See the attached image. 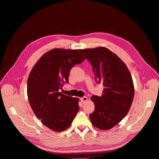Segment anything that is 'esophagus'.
Masks as SVG:
<instances>
[{
  "label": "esophagus",
  "instance_id": "34e87169",
  "mask_svg": "<svg viewBox=\"0 0 159 159\" xmlns=\"http://www.w3.org/2000/svg\"><path fill=\"white\" fill-rule=\"evenodd\" d=\"M80 100H81V102H82L83 103H85L86 102H88V98L87 97H83V98H80Z\"/></svg>",
  "mask_w": 159,
  "mask_h": 159
}]
</instances>
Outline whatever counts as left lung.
Instances as JSON below:
<instances>
[{"instance_id":"left-lung-1","label":"left lung","mask_w":159,"mask_h":159,"mask_svg":"<svg viewBox=\"0 0 159 159\" xmlns=\"http://www.w3.org/2000/svg\"><path fill=\"white\" fill-rule=\"evenodd\" d=\"M89 60L95 78L103 85L102 96L93 95L94 111L89 115L93 125L101 130L113 128L126 116L131 108L134 88L126 64L105 47L81 49Z\"/></svg>"}]
</instances>
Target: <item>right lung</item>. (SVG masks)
<instances>
[{
    "label": "right lung",
    "instance_id": "obj_1",
    "mask_svg": "<svg viewBox=\"0 0 159 159\" xmlns=\"http://www.w3.org/2000/svg\"><path fill=\"white\" fill-rule=\"evenodd\" d=\"M85 59L78 50L52 49L38 60L28 76L27 95L31 108L42 123L52 131L69 128L78 112L79 99L59 89L68 81L72 67Z\"/></svg>",
    "mask_w": 159,
    "mask_h": 159
}]
</instances>
